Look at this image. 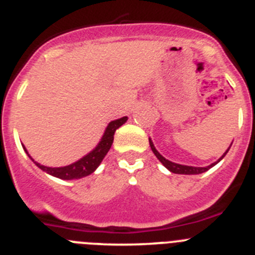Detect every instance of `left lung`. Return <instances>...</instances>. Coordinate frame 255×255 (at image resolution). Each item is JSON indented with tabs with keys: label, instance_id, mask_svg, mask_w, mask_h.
Returning a JSON list of instances; mask_svg holds the SVG:
<instances>
[{
	"label": "left lung",
	"instance_id": "8db88e82",
	"mask_svg": "<svg viewBox=\"0 0 255 255\" xmlns=\"http://www.w3.org/2000/svg\"><path fill=\"white\" fill-rule=\"evenodd\" d=\"M148 142H150V146H151V150H152V152L155 153V156L159 159V161L161 162L162 165H164L165 167H166L167 170L171 171V173L174 174H184V175H196V174H202V173H205V171H207L208 169H211L212 166H215V165L217 164V162L221 161L222 159H224V156L228 153V151L230 150L231 147V144H230V147L226 150V152L224 153V155L220 157L219 160H217L216 162H213V164L208 165V166H205V167H199V166H188V165H182V164H176V162H173L170 161V160H167L165 159L164 156L161 155V153L159 152V151L156 150L155 146H153V142L151 141V138H148Z\"/></svg>",
	"mask_w": 255,
	"mask_h": 255
}]
</instances>
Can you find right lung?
<instances>
[{"label":"right lung","mask_w":255,"mask_h":255,"mask_svg":"<svg viewBox=\"0 0 255 255\" xmlns=\"http://www.w3.org/2000/svg\"><path fill=\"white\" fill-rule=\"evenodd\" d=\"M127 117H123V118L116 119V121H112L108 127L105 128V132L103 134L102 139L99 141V143L96 144V147L93 151L85 155L84 157H81L77 161L72 162V164L67 165V166H61V167H50V166H44V165L39 164V162L34 161V159L29 155V152L26 151V148L24 147L25 152L27 153V156L30 157L34 161V164L42 169L43 171H45L49 175H53L56 178L63 179V180H73V179H80L84 178V176H88L90 174H93L94 171L98 169L100 164H102L103 159L105 157V155L108 153V151L111 150L112 143H113L114 139V133L121 126L125 125L127 122Z\"/></svg>","instance_id":"add662e5"}]
</instances>
